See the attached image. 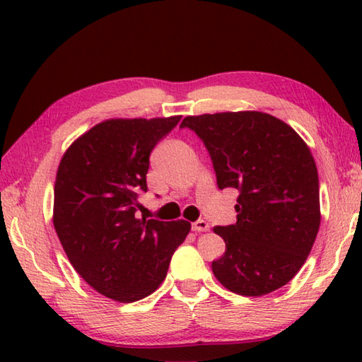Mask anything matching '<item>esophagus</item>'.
<instances>
[{
  "mask_svg": "<svg viewBox=\"0 0 362 362\" xmlns=\"http://www.w3.org/2000/svg\"><path fill=\"white\" fill-rule=\"evenodd\" d=\"M192 228L196 233H203V231L209 230V223H207L206 220H196L194 223H192Z\"/></svg>",
  "mask_w": 362,
  "mask_h": 362,
  "instance_id": "34e87169",
  "label": "esophagus"
}]
</instances>
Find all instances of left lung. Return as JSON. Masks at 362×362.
<instances>
[{"label":"left lung","instance_id":"obj_1","mask_svg":"<svg viewBox=\"0 0 362 362\" xmlns=\"http://www.w3.org/2000/svg\"><path fill=\"white\" fill-rule=\"evenodd\" d=\"M212 158L218 188L240 192L236 223L216 226L225 252L212 273L226 289L260 297L296 276L321 223L320 180L305 140L262 112L183 118Z\"/></svg>","mask_w":362,"mask_h":362}]
</instances>
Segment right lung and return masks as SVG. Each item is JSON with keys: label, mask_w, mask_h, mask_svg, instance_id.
<instances>
[{"label": "right lung", "mask_w": 362, "mask_h": 362, "mask_svg": "<svg viewBox=\"0 0 362 362\" xmlns=\"http://www.w3.org/2000/svg\"><path fill=\"white\" fill-rule=\"evenodd\" d=\"M179 121L180 116L105 119L60 159L54 228L79 276L116 302H137L155 292L192 228L187 220L136 218L150 153Z\"/></svg>", "instance_id": "obj_1"}]
</instances>
